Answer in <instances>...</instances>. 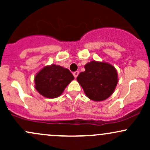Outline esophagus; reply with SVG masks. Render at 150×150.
Instances as JSON below:
<instances>
[{
	"mask_svg": "<svg viewBox=\"0 0 150 150\" xmlns=\"http://www.w3.org/2000/svg\"><path fill=\"white\" fill-rule=\"evenodd\" d=\"M78 75H79V72L78 71H75V72H74V73H73V75H74V77H75V78H76Z\"/></svg>",
	"mask_w": 150,
	"mask_h": 150,
	"instance_id": "esophagus-1",
	"label": "esophagus"
}]
</instances>
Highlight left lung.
Listing matches in <instances>:
<instances>
[{
    "mask_svg": "<svg viewBox=\"0 0 150 150\" xmlns=\"http://www.w3.org/2000/svg\"><path fill=\"white\" fill-rule=\"evenodd\" d=\"M77 80L87 97L93 101H103L113 94L118 83L117 71L107 63L91 61L85 65Z\"/></svg>",
    "mask_w": 150,
    "mask_h": 150,
    "instance_id": "8db88e82",
    "label": "left lung"
}]
</instances>
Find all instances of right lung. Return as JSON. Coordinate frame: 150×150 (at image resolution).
<instances>
[{
	"label": "right lung",
	"instance_id": "1",
	"mask_svg": "<svg viewBox=\"0 0 150 150\" xmlns=\"http://www.w3.org/2000/svg\"><path fill=\"white\" fill-rule=\"evenodd\" d=\"M73 79L69 70L53 64L44 67L37 73L34 78L35 88L44 97L56 98Z\"/></svg>",
	"mask_w": 150,
	"mask_h": 150
}]
</instances>
